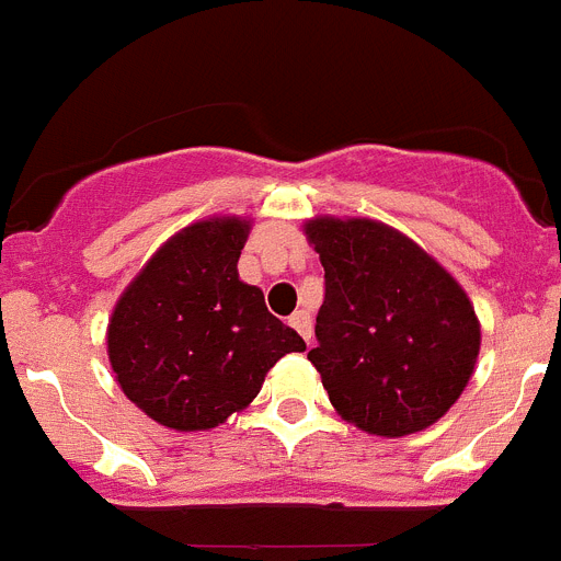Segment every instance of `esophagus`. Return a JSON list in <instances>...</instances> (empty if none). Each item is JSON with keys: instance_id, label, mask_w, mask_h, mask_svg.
<instances>
[{"instance_id": "obj_1", "label": "esophagus", "mask_w": 561, "mask_h": 561, "mask_svg": "<svg viewBox=\"0 0 561 561\" xmlns=\"http://www.w3.org/2000/svg\"><path fill=\"white\" fill-rule=\"evenodd\" d=\"M291 325L297 329V334L304 336L306 345H311V336H314V331H311V314H309V311H295V317H291Z\"/></svg>"}]
</instances>
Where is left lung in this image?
<instances>
[{"instance_id": "1", "label": "left lung", "mask_w": 561, "mask_h": 561, "mask_svg": "<svg viewBox=\"0 0 561 561\" xmlns=\"http://www.w3.org/2000/svg\"><path fill=\"white\" fill-rule=\"evenodd\" d=\"M304 230L325 270L309 359L334 410L381 438L433 427L478 365L480 320L463 286L385 221L314 216Z\"/></svg>"}]
</instances>
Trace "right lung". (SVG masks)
Segmentation results:
<instances>
[{
    "mask_svg": "<svg viewBox=\"0 0 561 561\" xmlns=\"http://www.w3.org/2000/svg\"><path fill=\"white\" fill-rule=\"evenodd\" d=\"M244 216H210L173 232L114 304L106 354L128 401L180 433L225 424L261 393L304 336L270 314L264 291L238 277Z\"/></svg>",
    "mask_w": 561,
    "mask_h": 561,
    "instance_id": "1",
    "label": "right lung"
}]
</instances>
